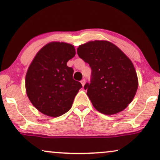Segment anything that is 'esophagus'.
Segmentation results:
<instances>
[{"label":"esophagus","mask_w":160,"mask_h":160,"mask_svg":"<svg viewBox=\"0 0 160 160\" xmlns=\"http://www.w3.org/2000/svg\"><path fill=\"white\" fill-rule=\"evenodd\" d=\"M81 83H82V86H83V87H84V84H85V83H86V80H85V78H83V79H82V81H81Z\"/></svg>","instance_id":"obj_1"}]
</instances>
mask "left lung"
Instances as JSON below:
<instances>
[{
  "instance_id": "8db88e82",
  "label": "left lung",
  "mask_w": 160,
  "mask_h": 160,
  "mask_svg": "<svg viewBox=\"0 0 160 160\" xmlns=\"http://www.w3.org/2000/svg\"><path fill=\"white\" fill-rule=\"evenodd\" d=\"M77 54L92 69L91 79L84 89L96 110L105 115L123 110L138 89L137 74L131 60L108 41L80 45Z\"/></svg>"
}]
</instances>
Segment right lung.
I'll list each match as a JSON object with an SVG mask.
<instances>
[{"label": "right lung", "instance_id": "1", "mask_svg": "<svg viewBox=\"0 0 160 160\" xmlns=\"http://www.w3.org/2000/svg\"><path fill=\"white\" fill-rule=\"evenodd\" d=\"M75 54L70 44L50 42L38 52L29 66L25 79L27 94L43 114L50 117L65 114L82 87L73 79V69L67 66Z\"/></svg>", "mask_w": 160, "mask_h": 160}]
</instances>
